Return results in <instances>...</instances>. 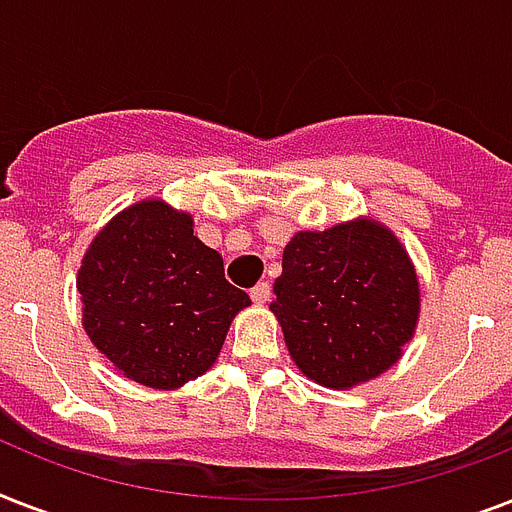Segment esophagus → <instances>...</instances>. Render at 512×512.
Instances as JSON below:
<instances>
[{
    "label": "esophagus",
    "instance_id": "obj_1",
    "mask_svg": "<svg viewBox=\"0 0 512 512\" xmlns=\"http://www.w3.org/2000/svg\"><path fill=\"white\" fill-rule=\"evenodd\" d=\"M249 297H252L257 305L268 303V297H271V287H268L265 281H260V284H255V287L249 289Z\"/></svg>",
    "mask_w": 512,
    "mask_h": 512
}]
</instances>
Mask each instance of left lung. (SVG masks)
Here are the masks:
<instances>
[{
	"label": "left lung",
	"mask_w": 512,
	"mask_h": 512,
	"mask_svg": "<svg viewBox=\"0 0 512 512\" xmlns=\"http://www.w3.org/2000/svg\"><path fill=\"white\" fill-rule=\"evenodd\" d=\"M271 311L295 366L350 390L404 356L420 321V279L398 236L374 217L297 231L284 247Z\"/></svg>",
	"instance_id": "1"
}]
</instances>
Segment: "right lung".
Here are the masks:
<instances>
[{
  "label": "right lung",
  "mask_w": 512,
  "mask_h": 512,
  "mask_svg": "<svg viewBox=\"0 0 512 512\" xmlns=\"http://www.w3.org/2000/svg\"><path fill=\"white\" fill-rule=\"evenodd\" d=\"M76 292L98 353L154 390L212 369L231 321L252 305L225 281L223 257L193 236V217L164 199L135 201L95 233Z\"/></svg>",
  "instance_id": "right-lung-1"
}]
</instances>
